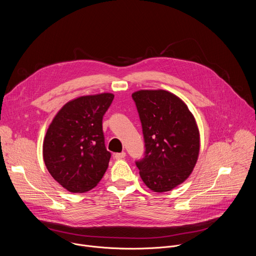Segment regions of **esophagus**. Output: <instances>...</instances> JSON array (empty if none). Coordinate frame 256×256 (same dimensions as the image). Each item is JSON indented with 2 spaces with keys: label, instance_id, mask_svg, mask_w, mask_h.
<instances>
[{
  "label": "esophagus",
  "instance_id": "esophagus-1",
  "mask_svg": "<svg viewBox=\"0 0 256 256\" xmlns=\"http://www.w3.org/2000/svg\"><path fill=\"white\" fill-rule=\"evenodd\" d=\"M126 152H122V153H116L114 154V158L116 159H122V158H124L126 157Z\"/></svg>",
  "mask_w": 256,
  "mask_h": 256
}]
</instances>
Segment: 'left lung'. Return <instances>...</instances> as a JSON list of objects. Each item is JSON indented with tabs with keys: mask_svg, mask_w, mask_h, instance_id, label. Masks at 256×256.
<instances>
[{
	"mask_svg": "<svg viewBox=\"0 0 256 256\" xmlns=\"http://www.w3.org/2000/svg\"><path fill=\"white\" fill-rule=\"evenodd\" d=\"M132 100L142 124L144 153L136 161L144 184L169 192L192 173L200 152V132L184 102L164 90H140Z\"/></svg>",
	"mask_w": 256,
	"mask_h": 256,
	"instance_id": "obj_1",
	"label": "left lung"
}]
</instances>
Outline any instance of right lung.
Listing matches in <instances>:
<instances>
[{
  "instance_id": "add662e5",
  "label": "right lung",
  "mask_w": 256,
  "mask_h": 256,
  "mask_svg": "<svg viewBox=\"0 0 256 256\" xmlns=\"http://www.w3.org/2000/svg\"><path fill=\"white\" fill-rule=\"evenodd\" d=\"M114 94L82 96L68 102L50 124L44 160L50 175L70 192H86L103 177L112 153L105 147L102 120Z\"/></svg>"
}]
</instances>
